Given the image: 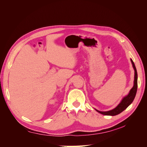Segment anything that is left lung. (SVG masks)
Returning <instances> with one entry per match:
<instances>
[{
	"instance_id": "1",
	"label": "left lung",
	"mask_w": 147,
	"mask_h": 147,
	"mask_svg": "<svg viewBox=\"0 0 147 147\" xmlns=\"http://www.w3.org/2000/svg\"><path fill=\"white\" fill-rule=\"evenodd\" d=\"M131 63L132 64L133 69L134 70V86L131 88L129 92L128 93V94L126 96H124L121 102H119V104L115 107V109L109 110V111H106V112H102V111H99L98 110L95 109L97 112H99L102 115H109V116H115V115H117L121 113L123 111L125 110L127 107L131 105L132 102L134 100L136 92L137 90V70L136 68L135 64L134 62L131 59Z\"/></svg>"
}]
</instances>
